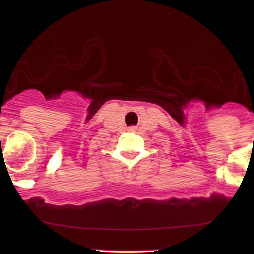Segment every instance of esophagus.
<instances>
[{"label": "esophagus", "mask_w": 254, "mask_h": 254, "mask_svg": "<svg viewBox=\"0 0 254 254\" xmlns=\"http://www.w3.org/2000/svg\"><path fill=\"white\" fill-rule=\"evenodd\" d=\"M132 130H135V129H132Z\"/></svg>", "instance_id": "obj_1"}]
</instances>
